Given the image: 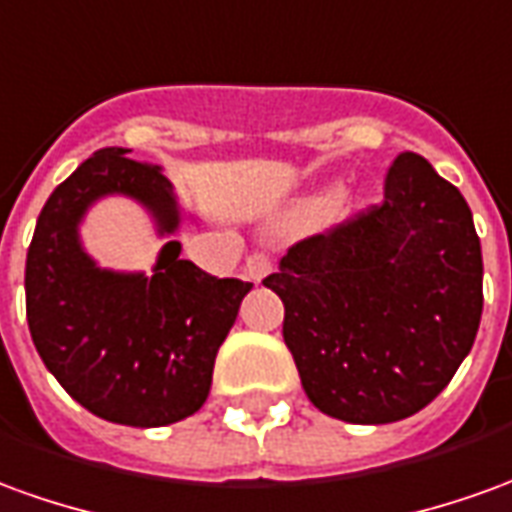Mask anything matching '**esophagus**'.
I'll use <instances>...</instances> for the list:
<instances>
[{
    "label": "esophagus",
    "mask_w": 512,
    "mask_h": 512,
    "mask_svg": "<svg viewBox=\"0 0 512 512\" xmlns=\"http://www.w3.org/2000/svg\"><path fill=\"white\" fill-rule=\"evenodd\" d=\"M271 268H274L271 257L263 255V252H255V255L246 260V277H249L252 282L266 280L268 274H271Z\"/></svg>",
    "instance_id": "esophagus-1"
}]
</instances>
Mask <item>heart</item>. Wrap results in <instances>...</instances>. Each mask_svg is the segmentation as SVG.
<instances>
[{
    "mask_svg": "<svg viewBox=\"0 0 512 512\" xmlns=\"http://www.w3.org/2000/svg\"><path fill=\"white\" fill-rule=\"evenodd\" d=\"M321 205H324V202H321Z\"/></svg>",
    "mask_w": 512,
    "mask_h": 512,
    "instance_id": "1",
    "label": "heart"
}]
</instances>
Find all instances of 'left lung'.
<instances>
[{
	"label": "left lung",
	"mask_w": 512,
	"mask_h": 512,
	"mask_svg": "<svg viewBox=\"0 0 512 512\" xmlns=\"http://www.w3.org/2000/svg\"><path fill=\"white\" fill-rule=\"evenodd\" d=\"M307 399L349 424H391L455 377L482 318V249L466 199L416 152L385 199L293 244L263 280Z\"/></svg>",
	"instance_id": "1"
}]
</instances>
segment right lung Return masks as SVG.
<instances>
[{
	"instance_id": "1",
	"label": "right lung",
	"mask_w": 512,
	"mask_h": 512,
	"mask_svg": "<svg viewBox=\"0 0 512 512\" xmlns=\"http://www.w3.org/2000/svg\"><path fill=\"white\" fill-rule=\"evenodd\" d=\"M130 149H99L46 199L27 249V324L44 366L94 416L127 427H166L205 405L219 346L252 282L219 280L160 249L152 274L99 268L80 244L96 199L130 196L160 235L180 227V207L160 166Z\"/></svg>"
}]
</instances>
